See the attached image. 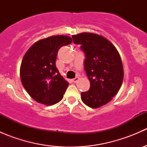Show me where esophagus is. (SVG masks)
Masks as SVG:
<instances>
[{
    "label": "esophagus",
    "mask_w": 147,
    "mask_h": 147,
    "mask_svg": "<svg viewBox=\"0 0 147 147\" xmlns=\"http://www.w3.org/2000/svg\"><path fill=\"white\" fill-rule=\"evenodd\" d=\"M78 80H79V78H78V77H76V78H74V79L72 80V82H75V83H76L77 82H78Z\"/></svg>",
    "instance_id": "1"
}]
</instances>
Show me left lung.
I'll list each match as a JSON object with an SVG mask.
<instances>
[{
  "mask_svg": "<svg viewBox=\"0 0 147 147\" xmlns=\"http://www.w3.org/2000/svg\"><path fill=\"white\" fill-rule=\"evenodd\" d=\"M73 42L84 52L90 90L81 93L87 106L97 108L106 105L116 95L122 84L124 69L119 53L104 37L90 32L72 35Z\"/></svg>",
  "mask_w": 147,
  "mask_h": 147,
  "instance_id": "left-lung-1",
  "label": "left lung"
}]
</instances>
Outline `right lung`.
Masks as SVG:
<instances>
[{"label":"right lung","mask_w":147,"mask_h":147,"mask_svg":"<svg viewBox=\"0 0 147 147\" xmlns=\"http://www.w3.org/2000/svg\"><path fill=\"white\" fill-rule=\"evenodd\" d=\"M72 42V38L55 35L40 40L26 52L20 65V79L31 97L39 103L51 105L63 99L69 83L55 65L57 52Z\"/></svg>","instance_id":"1"}]
</instances>
